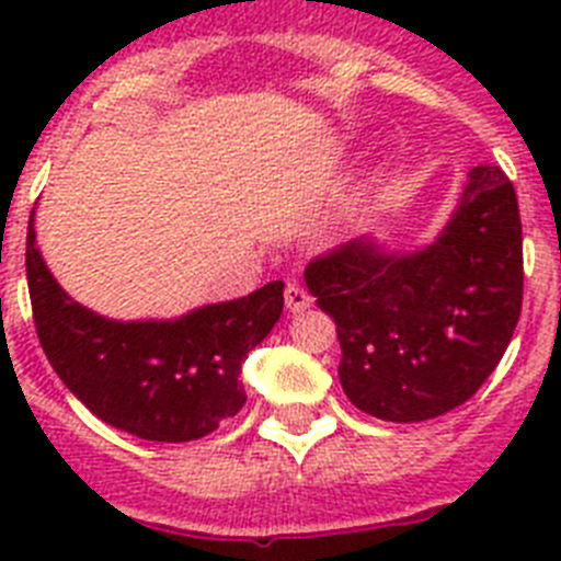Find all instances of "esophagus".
<instances>
[{
    "mask_svg": "<svg viewBox=\"0 0 561 561\" xmlns=\"http://www.w3.org/2000/svg\"><path fill=\"white\" fill-rule=\"evenodd\" d=\"M284 300H286V309L295 311V314L311 306V295L304 289V286H297V284H286Z\"/></svg>",
    "mask_w": 561,
    "mask_h": 561,
    "instance_id": "34e87169",
    "label": "esophagus"
}]
</instances>
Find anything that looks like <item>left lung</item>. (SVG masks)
<instances>
[{
    "label": "left lung",
    "mask_w": 561,
    "mask_h": 561,
    "mask_svg": "<svg viewBox=\"0 0 561 561\" xmlns=\"http://www.w3.org/2000/svg\"><path fill=\"white\" fill-rule=\"evenodd\" d=\"M334 317L340 381L381 421L438 419L472 399L503 359L523 309V225L503 168L469 171L433 244L385 250L354 238L306 266Z\"/></svg>",
    "instance_id": "8db88e82"
}]
</instances>
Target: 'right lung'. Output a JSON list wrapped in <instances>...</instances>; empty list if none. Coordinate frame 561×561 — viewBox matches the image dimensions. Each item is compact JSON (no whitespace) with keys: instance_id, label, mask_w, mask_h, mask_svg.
I'll return each mask as SVG.
<instances>
[{"instance_id":"1","label":"right lung","mask_w":561,"mask_h":561,"mask_svg":"<svg viewBox=\"0 0 561 561\" xmlns=\"http://www.w3.org/2000/svg\"><path fill=\"white\" fill-rule=\"evenodd\" d=\"M27 286L49 365L101 421L146 440L182 444L244 408L241 362L284 311V280L176 320H108L67 295L44 264L33 219Z\"/></svg>"}]
</instances>
